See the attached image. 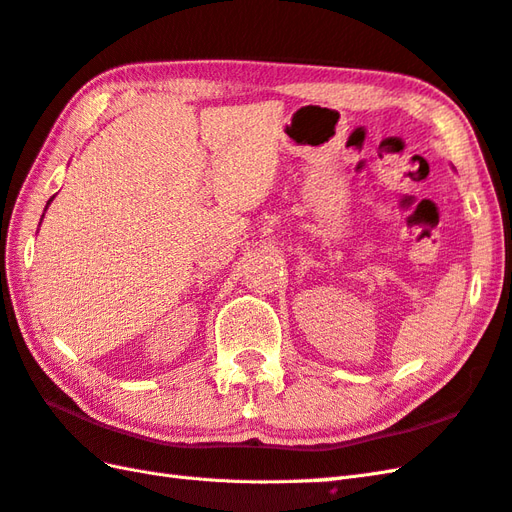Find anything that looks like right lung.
Here are the masks:
<instances>
[{"label":"right lung","instance_id":"add662e5","mask_svg":"<svg viewBox=\"0 0 512 512\" xmlns=\"http://www.w3.org/2000/svg\"><path fill=\"white\" fill-rule=\"evenodd\" d=\"M52 199H54V197H52ZM52 199H49V202H47V206H49V204H52ZM47 206H45V210H47Z\"/></svg>","mask_w":512,"mask_h":512}]
</instances>
